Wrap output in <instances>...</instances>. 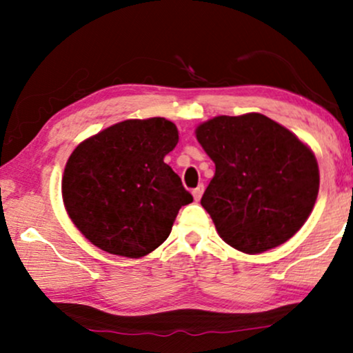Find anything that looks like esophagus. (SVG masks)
Masks as SVG:
<instances>
[{
    "label": "esophagus",
    "instance_id": "obj_1",
    "mask_svg": "<svg viewBox=\"0 0 353 353\" xmlns=\"http://www.w3.org/2000/svg\"><path fill=\"white\" fill-rule=\"evenodd\" d=\"M202 192H204V185H197L196 189L192 190V196H194V201H201V197H202Z\"/></svg>",
    "mask_w": 353,
    "mask_h": 353
}]
</instances>
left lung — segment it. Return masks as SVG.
<instances>
[{
    "label": "left lung",
    "instance_id": "8db88e82",
    "mask_svg": "<svg viewBox=\"0 0 353 353\" xmlns=\"http://www.w3.org/2000/svg\"><path fill=\"white\" fill-rule=\"evenodd\" d=\"M216 164L202 208L225 244L262 254L305 224L317 201L315 154L294 132L259 112L216 116L196 128Z\"/></svg>",
    "mask_w": 353,
    "mask_h": 353
}]
</instances>
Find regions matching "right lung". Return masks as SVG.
Instances as JSON below:
<instances>
[{
	"label": "right lung",
	"mask_w": 353,
	"mask_h": 353,
	"mask_svg": "<svg viewBox=\"0 0 353 353\" xmlns=\"http://www.w3.org/2000/svg\"><path fill=\"white\" fill-rule=\"evenodd\" d=\"M179 131L164 117L128 119L88 137L71 152L61 192L72 224L101 250L139 259L171 234L192 202L164 163Z\"/></svg>",
	"instance_id": "add662e5"
}]
</instances>
